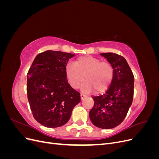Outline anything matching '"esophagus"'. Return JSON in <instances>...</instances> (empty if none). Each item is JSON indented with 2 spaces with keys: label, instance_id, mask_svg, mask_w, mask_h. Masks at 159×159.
<instances>
[{
  "label": "esophagus",
  "instance_id": "34e87169",
  "mask_svg": "<svg viewBox=\"0 0 159 159\" xmlns=\"http://www.w3.org/2000/svg\"><path fill=\"white\" fill-rule=\"evenodd\" d=\"M80 97H81V99L82 100V99H84V98L85 97V95L84 94H83V93H81V94H80Z\"/></svg>",
  "mask_w": 159,
  "mask_h": 159
}]
</instances>
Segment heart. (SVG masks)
<instances>
[{"instance_id":"b5f03b06","label":"heart","mask_w":159,"mask_h":159,"mask_svg":"<svg viewBox=\"0 0 159 159\" xmlns=\"http://www.w3.org/2000/svg\"><path fill=\"white\" fill-rule=\"evenodd\" d=\"M67 81L72 88L78 89L81 83V89L85 92L102 93L106 91L111 84L114 77L113 65L108 61L91 56L78 57L73 64L67 65L65 69Z\"/></svg>"}]
</instances>
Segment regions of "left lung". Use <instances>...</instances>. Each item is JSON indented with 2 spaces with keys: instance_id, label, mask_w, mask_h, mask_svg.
Masks as SVG:
<instances>
[{
  "instance_id": "obj_1",
  "label": "left lung",
  "mask_w": 159,
  "mask_h": 159,
  "mask_svg": "<svg viewBox=\"0 0 159 159\" xmlns=\"http://www.w3.org/2000/svg\"><path fill=\"white\" fill-rule=\"evenodd\" d=\"M114 68V77L105 93L94 96V105L89 118L95 126L103 129H112L125 118L133 102L134 75L127 60L115 53H102Z\"/></svg>"
}]
</instances>
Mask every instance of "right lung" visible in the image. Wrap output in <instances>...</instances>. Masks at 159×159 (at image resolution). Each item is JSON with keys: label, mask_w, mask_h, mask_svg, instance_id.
I'll return each instance as SVG.
<instances>
[{"label": "right lung", "mask_w": 159, "mask_h": 159, "mask_svg": "<svg viewBox=\"0 0 159 159\" xmlns=\"http://www.w3.org/2000/svg\"><path fill=\"white\" fill-rule=\"evenodd\" d=\"M75 54L47 50L38 54L27 74V94L33 117L46 127L64 125L80 102V93L65 75L69 59Z\"/></svg>", "instance_id": "1"}]
</instances>
